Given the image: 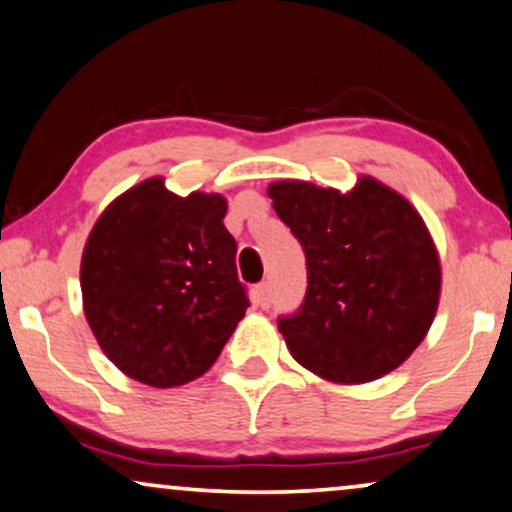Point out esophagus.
Wrapping results in <instances>:
<instances>
[{"mask_svg": "<svg viewBox=\"0 0 512 512\" xmlns=\"http://www.w3.org/2000/svg\"><path fill=\"white\" fill-rule=\"evenodd\" d=\"M255 302L262 306V309H269V304H271V288H269V283H260L255 288Z\"/></svg>", "mask_w": 512, "mask_h": 512, "instance_id": "esophagus-1", "label": "esophagus"}]
</instances>
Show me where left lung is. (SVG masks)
<instances>
[{
	"mask_svg": "<svg viewBox=\"0 0 512 512\" xmlns=\"http://www.w3.org/2000/svg\"><path fill=\"white\" fill-rule=\"evenodd\" d=\"M267 192L306 255L304 302L278 318L292 358L335 384L403 365L433 323L442 281L417 208L370 175L346 194L302 180Z\"/></svg>",
	"mask_w": 512,
	"mask_h": 512,
	"instance_id": "obj_1",
	"label": "left lung"
}]
</instances>
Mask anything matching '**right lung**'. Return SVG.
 <instances>
[{
  "instance_id": "right-lung-1",
  "label": "right lung",
  "mask_w": 512,
  "mask_h": 512,
  "mask_svg": "<svg viewBox=\"0 0 512 512\" xmlns=\"http://www.w3.org/2000/svg\"><path fill=\"white\" fill-rule=\"evenodd\" d=\"M220 194L168 192L149 177L102 210L81 257L84 313L131 379L173 388L201 377L248 309Z\"/></svg>"
}]
</instances>
